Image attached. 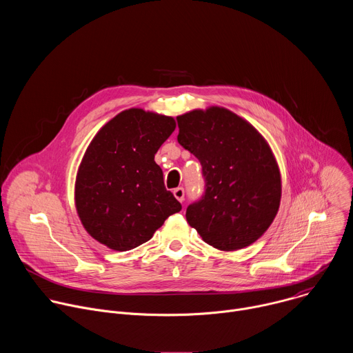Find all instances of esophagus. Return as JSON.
<instances>
[{"mask_svg":"<svg viewBox=\"0 0 353 353\" xmlns=\"http://www.w3.org/2000/svg\"><path fill=\"white\" fill-rule=\"evenodd\" d=\"M173 195L176 196L177 201H180V203H183V201H184V188H181V187L174 188V190H173Z\"/></svg>","mask_w":353,"mask_h":353,"instance_id":"obj_1","label":"esophagus"}]
</instances>
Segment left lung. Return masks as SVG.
I'll return each mask as SVG.
<instances>
[{
	"instance_id": "left-lung-1",
	"label": "left lung",
	"mask_w": 353,
	"mask_h": 353,
	"mask_svg": "<svg viewBox=\"0 0 353 353\" xmlns=\"http://www.w3.org/2000/svg\"><path fill=\"white\" fill-rule=\"evenodd\" d=\"M181 146L201 162L205 194L188 205L187 222L210 245L244 248L274 222L281 172L265 138L233 112L211 106L177 116Z\"/></svg>"
}]
</instances>
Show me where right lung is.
I'll return each mask as SVG.
<instances>
[{
    "label": "right lung",
    "mask_w": 353,
    "mask_h": 353,
    "mask_svg": "<svg viewBox=\"0 0 353 353\" xmlns=\"http://www.w3.org/2000/svg\"><path fill=\"white\" fill-rule=\"evenodd\" d=\"M174 128L170 116L132 108L90 141L75 179V208L85 230L100 244L116 251L135 248L181 210L155 162Z\"/></svg>",
    "instance_id": "right-lung-1"
}]
</instances>
